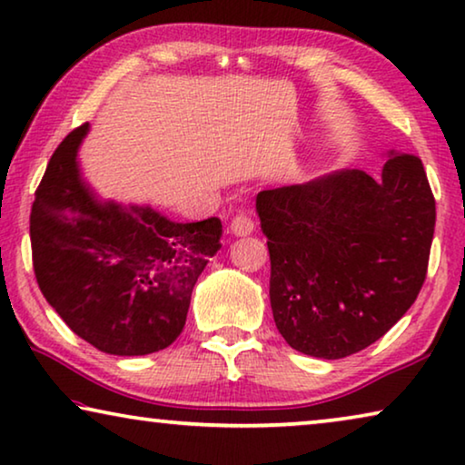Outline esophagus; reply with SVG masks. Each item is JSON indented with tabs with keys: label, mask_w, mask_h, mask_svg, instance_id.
I'll return each mask as SVG.
<instances>
[{
	"label": "esophagus",
	"mask_w": 465,
	"mask_h": 465,
	"mask_svg": "<svg viewBox=\"0 0 465 465\" xmlns=\"http://www.w3.org/2000/svg\"><path fill=\"white\" fill-rule=\"evenodd\" d=\"M230 227H232V233L235 235H251L254 232V221L251 219V214L248 213H235Z\"/></svg>",
	"instance_id": "obj_1"
}]
</instances>
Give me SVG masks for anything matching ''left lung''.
I'll use <instances>...</instances> for the list:
<instances>
[{
    "instance_id": "1",
    "label": "left lung",
    "mask_w": 465,
    "mask_h": 465,
    "mask_svg": "<svg viewBox=\"0 0 465 465\" xmlns=\"http://www.w3.org/2000/svg\"><path fill=\"white\" fill-rule=\"evenodd\" d=\"M280 334L311 357L367 349L407 313L428 273L436 203L424 164L394 154L382 175L341 171L256 196Z\"/></svg>"
}]
</instances>
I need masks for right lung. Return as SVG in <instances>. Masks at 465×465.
Returning <instances> with one entry per match:
<instances>
[{"mask_svg":"<svg viewBox=\"0 0 465 465\" xmlns=\"http://www.w3.org/2000/svg\"><path fill=\"white\" fill-rule=\"evenodd\" d=\"M85 134L83 123L60 142L35 190V277L83 341L108 355H150L182 334L192 290L221 246V221L173 223L150 206L98 203L79 177Z\"/></svg>","mask_w":465,"mask_h":465,"instance_id":"right-lung-1","label":"right lung"}]
</instances>
